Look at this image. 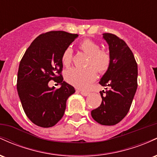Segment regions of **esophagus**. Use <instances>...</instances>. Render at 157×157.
<instances>
[{
	"instance_id": "esophagus-1",
	"label": "esophagus",
	"mask_w": 157,
	"mask_h": 157,
	"mask_svg": "<svg viewBox=\"0 0 157 157\" xmlns=\"http://www.w3.org/2000/svg\"><path fill=\"white\" fill-rule=\"evenodd\" d=\"M80 94H81L82 95V96H85V97H86V96H88V95L89 94V92H88V91H80Z\"/></svg>"
}]
</instances>
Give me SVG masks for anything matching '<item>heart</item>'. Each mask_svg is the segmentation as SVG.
Segmentation results:
<instances>
[{"instance_id": "heart-1", "label": "heart", "mask_w": 157, "mask_h": 157, "mask_svg": "<svg viewBox=\"0 0 157 157\" xmlns=\"http://www.w3.org/2000/svg\"><path fill=\"white\" fill-rule=\"evenodd\" d=\"M82 52L89 55L87 66L83 68H72L68 70L65 78L68 83L79 89L88 88L97 77V71L100 74H104L108 71L111 63L110 53L105 49H101L100 44L90 39H85L79 44ZM72 49L67 47L63 52L61 61L65 67H69L72 61Z\"/></svg>"}]
</instances>
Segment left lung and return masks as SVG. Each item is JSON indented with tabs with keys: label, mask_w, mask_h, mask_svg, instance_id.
Masks as SVG:
<instances>
[{
	"label": "left lung",
	"mask_w": 157,
	"mask_h": 157,
	"mask_svg": "<svg viewBox=\"0 0 157 157\" xmlns=\"http://www.w3.org/2000/svg\"><path fill=\"white\" fill-rule=\"evenodd\" d=\"M109 44L111 63L99 83L109 86L100 91L102 103L91 111L95 121L103 125H113L127 115L137 89V63L130 48L123 40L111 33H104Z\"/></svg>",
	"instance_id": "left-lung-1"
}]
</instances>
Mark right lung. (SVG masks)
<instances>
[{"instance_id": "obj_1", "label": "right lung", "mask_w": 157, "mask_h": 157, "mask_svg": "<svg viewBox=\"0 0 157 157\" xmlns=\"http://www.w3.org/2000/svg\"><path fill=\"white\" fill-rule=\"evenodd\" d=\"M77 34L51 31L36 37L20 62L17 90L25 113L36 125L52 127L63 116L68 97L75 88L63 81L61 72L63 52ZM50 80L61 85L49 88Z\"/></svg>"}]
</instances>
